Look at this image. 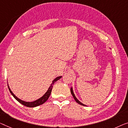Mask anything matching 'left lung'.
I'll return each mask as SVG.
<instances>
[{
    "label": "left lung",
    "mask_w": 128,
    "mask_h": 128,
    "mask_svg": "<svg viewBox=\"0 0 128 128\" xmlns=\"http://www.w3.org/2000/svg\"><path fill=\"white\" fill-rule=\"evenodd\" d=\"M70 92H71V94H72V96H73L74 98L75 99V101H76V102L78 103V104H81V105H82V106H86V105H85V104H83L82 103H81L79 100H78L77 98H76V97L75 96V94H74V91H73V89H72V87H71V88H70Z\"/></svg>",
    "instance_id": "8db88e82"
}]
</instances>
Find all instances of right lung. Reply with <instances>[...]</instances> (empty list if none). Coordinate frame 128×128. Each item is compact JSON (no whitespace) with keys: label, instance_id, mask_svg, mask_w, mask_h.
<instances>
[{"label":"right lung","instance_id":"add662e5","mask_svg":"<svg viewBox=\"0 0 128 128\" xmlns=\"http://www.w3.org/2000/svg\"><path fill=\"white\" fill-rule=\"evenodd\" d=\"M62 76H58V77H57L56 78H55V79L53 80L52 81V83L51 84L50 87H49L48 90V91L46 92L45 94L43 95L41 97V98L38 99L37 100H36L35 101H33V102H25V101H24V100H20V99H19L18 98H17V97L15 96V95L13 94L12 91L10 88V87L8 86V89H9V91L10 93L11 94V95H12L14 97V98L17 101H18L20 103V104H22L23 105L25 106L26 107H28V108H34V107H36V106H38L39 105H41V104H44V103L46 101L48 100L49 96H50V95L51 94V92H52V90L53 88V86L54 84V83L56 82L60 79V78H62Z\"/></svg>","mask_w":128,"mask_h":128}]
</instances>
